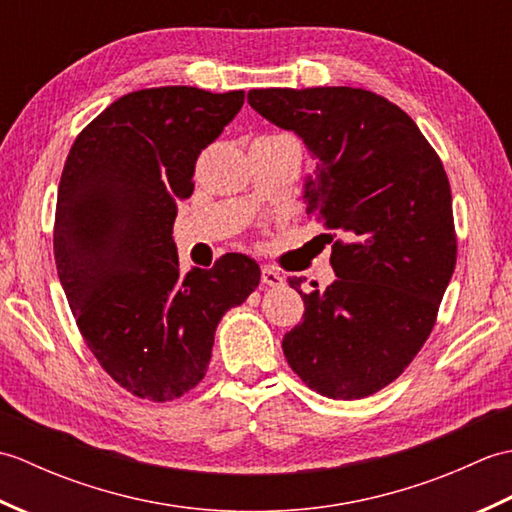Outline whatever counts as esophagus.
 Wrapping results in <instances>:
<instances>
[{
  "instance_id": "obj_1",
  "label": "esophagus",
  "mask_w": 512,
  "mask_h": 512,
  "mask_svg": "<svg viewBox=\"0 0 512 512\" xmlns=\"http://www.w3.org/2000/svg\"><path fill=\"white\" fill-rule=\"evenodd\" d=\"M262 284H266V286H273V288H277V286H281L284 284V277H281L275 268H270V266H264L262 268Z\"/></svg>"
}]
</instances>
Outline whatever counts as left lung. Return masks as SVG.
<instances>
[{
	"instance_id": "8db88e82",
	"label": "left lung",
	"mask_w": 512,
	"mask_h": 512,
	"mask_svg": "<svg viewBox=\"0 0 512 512\" xmlns=\"http://www.w3.org/2000/svg\"><path fill=\"white\" fill-rule=\"evenodd\" d=\"M248 103L303 140L314 160L303 202L345 237L332 246L328 288L306 295L301 277L288 279L306 312L281 343L286 361L321 396H372L429 339L451 281L447 173L418 125L374 92L268 88L250 90Z\"/></svg>"
}]
</instances>
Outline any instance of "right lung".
<instances>
[{
  "mask_svg": "<svg viewBox=\"0 0 512 512\" xmlns=\"http://www.w3.org/2000/svg\"><path fill=\"white\" fill-rule=\"evenodd\" d=\"M242 105L244 90L129 92L65 160L54 217L61 286L96 361L138 398L165 402L198 385L222 314L262 277L242 253L182 275L171 237L195 160Z\"/></svg>",
  "mask_w": 512,
  "mask_h": 512,
  "instance_id": "obj_1",
  "label": "right lung"
}]
</instances>
